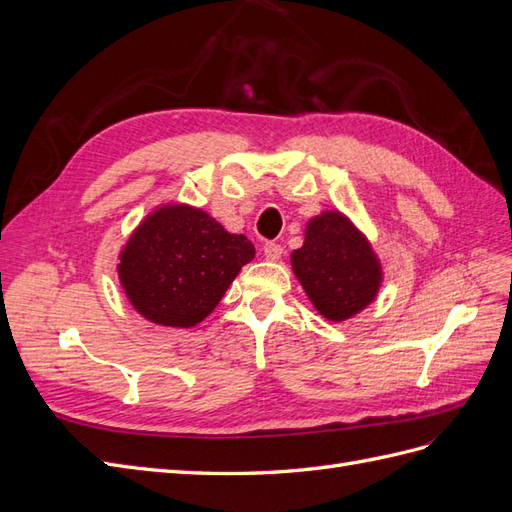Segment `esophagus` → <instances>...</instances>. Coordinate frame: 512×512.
<instances>
[{
	"label": "esophagus",
	"instance_id": "34e87169",
	"mask_svg": "<svg viewBox=\"0 0 512 512\" xmlns=\"http://www.w3.org/2000/svg\"><path fill=\"white\" fill-rule=\"evenodd\" d=\"M262 254H265L267 260H280L282 254H284V247L280 243H265V247H262Z\"/></svg>",
	"mask_w": 512,
	"mask_h": 512
}]
</instances>
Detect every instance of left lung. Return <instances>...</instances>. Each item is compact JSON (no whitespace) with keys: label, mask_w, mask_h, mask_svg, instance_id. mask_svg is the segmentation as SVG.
<instances>
[{"label":"left lung","mask_w":512,"mask_h":512,"mask_svg":"<svg viewBox=\"0 0 512 512\" xmlns=\"http://www.w3.org/2000/svg\"><path fill=\"white\" fill-rule=\"evenodd\" d=\"M290 262L309 301L331 322L363 312L384 280L374 247L342 211H322L309 220Z\"/></svg>","instance_id":"1"}]
</instances>
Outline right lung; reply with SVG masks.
Masks as SVG:
<instances>
[{
	"label": "right lung",
	"mask_w": 512,
	"mask_h": 512,
	"mask_svg": "<svg viewBox=\"0 0 512 512\" xmlns=\"http://www.w3.org/2000/svg\"><path fill=\"white\" fill-rule=\"evenodd\" d=\"M256 250L203 209L166 203L134 228L117 275L128 301L153 324L190 329L222 301Z\"/></svg>",
	"instance_id": "add662e5"
}]
</instances>
